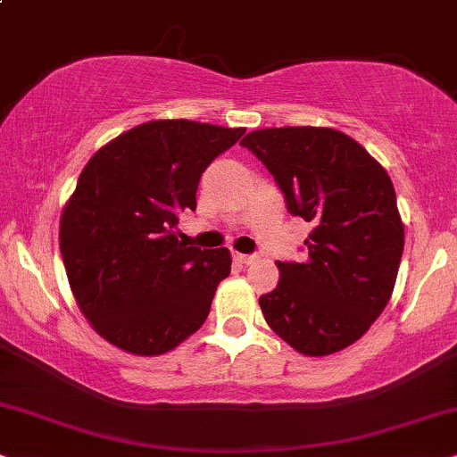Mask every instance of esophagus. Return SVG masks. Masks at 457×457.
Segmentation results:
<instances>
[{
    "mask_svg": "<svg viewBox=\"0 0 457 457\" xmlns=\"http://www.w3.org/2000/svg\"><path fill=\"white\" fill-rule=\"evenodd\" d=\"M234 259H236V262H238V263H245V265H248V263H253V262H255V255H242V253H234Z\"/></svg>",
    "mask_w": 457,
    "mask_h": 457,
    "instance_id": "1",
    "label": "esophagus"
}]
</instances>
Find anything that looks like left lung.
I'll use <instances>...</instances> for the list:
<instances>
[{
    "label": "left lung",
    "instance_id": "1",
    "mask_svg": "<svg viewBox=\"0 0 457 457\" xmlns=\"http://www.w3.org/2000/svg\"><path fill=\"white\" fill-rule=\"evenodd\" d=\"M240 145L274 175L288 211L314 225L308 259L278 262V285L259 297L265 322L299 354L348 348L384 312L405 246L388 172L354 138L322 126L253 130Z\"/></svg>",
    "mask_w": 457,
    "mask_h": 457
}]
</instances>
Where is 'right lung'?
<instances>
[{"label":"right lung","instance_id":"add662e5","mask_svg":"<svg viewBox=\"0 0 457 457\" xmlns=\"http://www.w3.org/2000/svg\"><path fill=\"white\" fill-rule=\"evenodd\" d=\"M245 130L152 120L84 166L61 212V255L79 310L115 348L166 354L204 325L232 255L183 245L175 229L195 211L202 172Z\"/></svg>","mask_w":457,"mask_h":457}]
</instances>
